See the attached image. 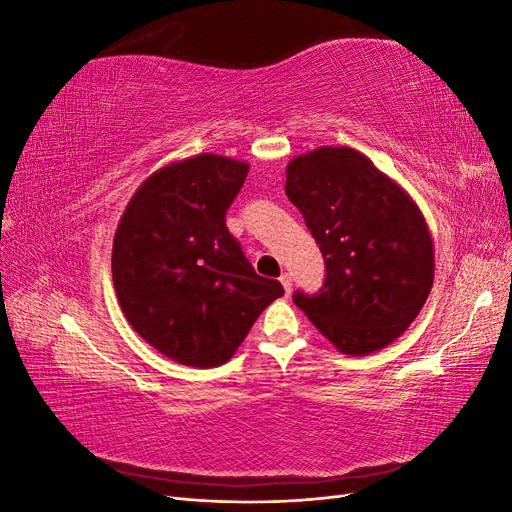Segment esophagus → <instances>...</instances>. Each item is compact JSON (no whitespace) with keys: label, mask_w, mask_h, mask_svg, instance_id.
Here are the masks:
<instances>
[{"label":"esophagus","mask_w":512,"mask_h":512,"mask_svg":"<svg viewBox=\"0 0 512 512\" xmlns=\"http://www.w3.org/2000/svg\"><path fill=\"white\" fill-rule=\"evenodd\" d=\"M280 282H282V286H284V292H286V297H288V294L292 292V277H290L288 273H284V275L280 277Z\"/></svg>","instance_id":"34e87169"}]
</instances>
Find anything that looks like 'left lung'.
Masks as SVG:
<instances>
[{
    "instance_id": "left-lung-1",
    "label": "left lung",
    "mask_w": 512,
    "mask_h": 512,
    "mask_svg": "<svg viewBox=\"0 0 512 512\" xmlns=\"http://www.w3.org/2000/svg\"><path fill=\"white\" fill-rule=\"evenodd\" d=\"M286 196L324 258L318 292L292 301L344 354L389 346L421 312L433 245L412 198L350 147H320L286 168Z\"/></svg>"
}]
</instances>
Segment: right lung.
Wrapping results in <instances>:
<instances>
[{"mask_svg": "<svg viewBox=\"0 0 512 512\" xmlns=\"http://www.w3.org/2000/svg\"><path fill=\"white\" fill-rule=\"evenodd\" d=\"M245 162L200 153L153 173L123 211L113 284L132 329L168 359L226 363L284 288L260 277L230 235L226 211Z\"/></svg>", "mask_w": 512, "mask_h": 512, "instance_id": "obj_1", "label": "right lung"}]
</instances>
